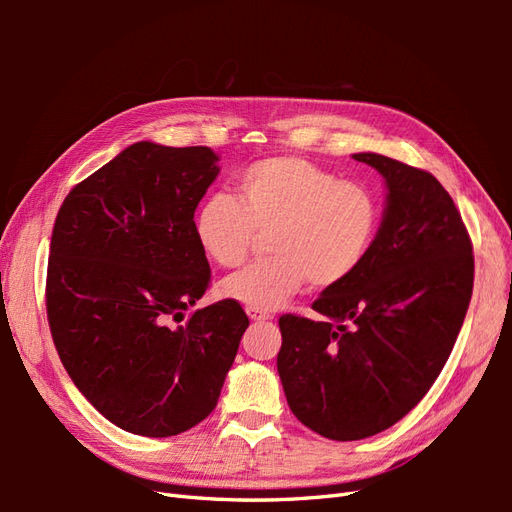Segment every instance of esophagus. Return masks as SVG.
<instances>
[{
    "label": "esophagus",
    "instance_id": "1",
    "mask_svg": "<svg viewBox=\"0 0 512 512\" xmlns=\"http://www.w3.org/2000/svg\"><path fill=\"white\" fill-rule=\"evenodd\" d=\"M247 316H250L254 322H265L273 318L269 312H262V309H254V307H247Z\"/></svg>",
    "mask_w": 512,
    "mask_h": 512
}]
</instances>
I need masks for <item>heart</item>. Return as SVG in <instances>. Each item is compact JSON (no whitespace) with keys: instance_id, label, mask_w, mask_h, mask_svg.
I'll use <instances>...</instances> for the list:
<instances>
[{"instance_id":"heart-1","label":"heart","mask_w":512,"mask_h":512,"mask_svg":"<svg viewBox=\"0 0 512 512\" xmlns=\"http://www.w3.org/2000/svg\"><path fill=\"white\" fill-rule=\"evenodd\" d=\"M380 224V203L367 183L337 179L297 156L267 158L237 177V198L209 194L194 215L200 250L220 267L250 254L258 232H271V258L228 275L222 297L275 309L307 282L333 288L365 262Z\"/></svg>"}]
</instances>
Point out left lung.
Masks as SVG:
<instances>
[{
	"label": "left lung",
	"instance_id": "left-lung-1",
	"mask_svg": "<svg viewBox=\"0 0 512 512\" xmlns=\"http://www.w3.org/2000/svg\"><path fill=\"white\" fill-rule=\"evenodd\" d=\"M352 158L384 177L382 224L361 269L314 301L318 320L280 318L277 354L292 414L337 442L376 436L427 395L474 286L472 241L442 183L380 153Z\"/></svg>",
	"mask_w": 512,
	"mask_h": 512
}]
</instances>
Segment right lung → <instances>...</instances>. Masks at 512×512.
<instances>
[{"label":"right lung","instance_id":"add662e5","mask_svg":"<svg viewBox=\"0 0 512 512\" xmlns=\"http://www.w3.org/2000/svg\"><path fill=\"white\" fill-rule=\"evenodd\" d=\"M220 173L209 147L141 141L74 185L46 271V316L59 359L91 406L136 436L168 438L218 406L243 307L203 297L211 269L194 211Z\"/></svg>","mask_w":512,"mask_h":512}]
</instances>
